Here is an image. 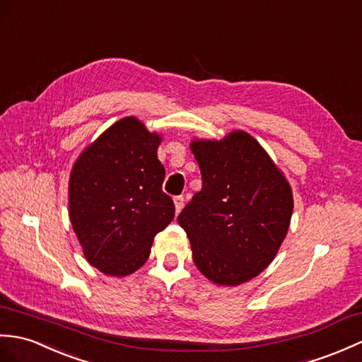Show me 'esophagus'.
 Wrapping results in <instances>:
<instances>
[{
	"label": "esophagus",
	"instance_id": "34e87169",
	"mask_svg": "<svg viewBox=\"0 0 362 362\" xmlns=\"http://www.w3.org/2000/svg\"><path fill=\"white\" fill-rule=\"evenodd\" d=\"M183 202H185V199H183V196H175V197H174V205H175V213H180V211H182V208H183Z\"/></svg>",
	"mask_w": 362,
	"mask_h": 362
}]
</instances>
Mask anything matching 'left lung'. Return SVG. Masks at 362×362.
Instances as JSON below:
<instances>
[{"label":"left lung","mask_w":362,"mask_h":362,"mask_svg":"<svg viewBox=\"0 0 362 362\" xmlns=\"http://www.w3.org/2000/svg\"><path fill=\"white\" fill-rule=\"evenodd\" d=\"M202 189L177 222L199 272L234 287L272 264L293 213L290 183L259 141L245 131L222 140H192Z\"/></svg>","instance_id":"left-lung-1"}]
</instances>
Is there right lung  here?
<instances>
[{
	"instance_id": "add662e5",
	"label": "right lung",
	"mask_w": 362,
	"mask_h": 362,
	"mask_svg": "<svg viewBox=\"0 0 362 362\" xmlns=\"http://www.w3.org/2000/svg\"><path fill=\"white\" fill-rule=\"evenodd\" d=\"M162 137L124 117L83 151L69 179V219L88 262L128 276L146 262L157 233L174 219L157 158Z\"/></svg>"
}]
</instances>
